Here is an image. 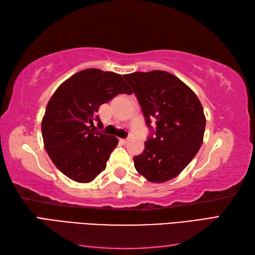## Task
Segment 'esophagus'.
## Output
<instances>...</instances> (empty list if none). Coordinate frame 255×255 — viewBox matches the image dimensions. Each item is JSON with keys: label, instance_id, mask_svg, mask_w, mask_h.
<instances>
[{"label": "esophagus", "instance_id": "obj_1", "mask_svg": "<svg viewBox=\"0 0 255 255\" xmlns=\"http://www.w3.org/2000/svg\"><path fill=\"white\" fill-rule=\"evenodd\" d=\"M129 140H130V137H128V138H125V139H121V142L122 143H127Z\"/></svg>", "mask_w": 255, "mask_h": 255}]
</instances>
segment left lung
I'll return each instance as SVG.
<instances>
[{
	"label": "left lung",
	"instance_id": "8db88e82",
	"mask_svg": "<svg viewBox=\"0 0 255 255\" xmlns=\"http://www.w3.org/2000/svg\"><path fill=\"white\" fill-rule=\"evenodd\" d=\"M131 86L151 134L134 167L152 183H163L185 169L203 143L206 118L196 94L169 72L154 70L123 75ZM156 122V129L150 127Z\"/></svg>",
	"mask_w": 255,
	"mask_h": 255
}]
</instances>
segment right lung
Here are the masks:
<instances>
[{"mask_svg": "<svg viewBox=\"0 0 255 255\" xmlns=\"http://www.w3.org/2000/svg\"><path fill=\"white\" fill-rule=\"evenodd\" d=\"M131 94L121 74L85 69L59 86L46 107L42 139L51 161L64 175L89 183L105 170L118 144L114 136L95 130L99 108L118 94Z\"/></svg>", "mask_w": 255, "mask_h": 255, "instance_id": "1", "label": "right lung"}]
</instances>
